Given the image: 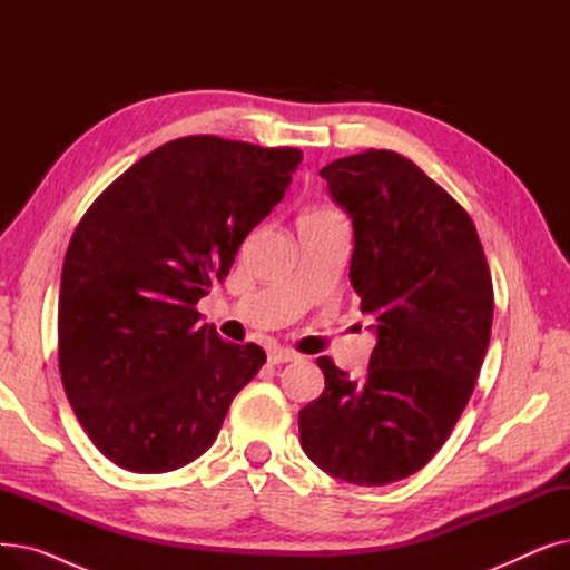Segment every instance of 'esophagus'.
<instances>
[{
	"mask_svg": "<svg viewBox=\"0 0 570 570\" xmlns=\"http://www.w3.org/2000/svg\"><path fill=\"white\" fill-rule=\"evenodd\" d=\"M267 361L273 365H282V363H291L295 361V353L288 351V348H273L267 353Z\"/></svg>",
	"mask_w": 570,
	"mask_h": 570,
	"instance_id": "34e87169",
	"label": "esophagus"
}]
</instances>
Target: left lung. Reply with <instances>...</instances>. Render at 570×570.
<instances>
[{
  "label": "left lung",
  "instance_id": "1",
  "mask_svg": "<svg viewBox=\"0 0 570 570\" xmlns=\"http://www.w3.org/2000/svg\"><path fill=\"white\" fill-rule=\"evenodd\" d=\"M353 222L348 277L376 316L363 381L321 355L325 387L301 409L307 458L340 481L387 485L451 436L490 344L494 291L466 209L393 149L318 173Z\"/></svg>",
  "mask_w": 570,
  "mask_h": 570
}]
</instances>
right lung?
Returning a JSON list of instances; mask_svg holds the SVG:
<instances>
[{
  "instance_id": "obj_1",
  "label": "right lung",
  "mask_w": 570,
  "mask_h": 570,
  "mask_svg": "<svg viewBox=\"0 0 570 570\" xmlns=\"http://www.w3.org/2000/svg\"><path fill=\"white\" fill-rule=\"evenodd\" d=\"M295 147L185 136L92 203L59 286V374L78 423L134 473H166L217 439L265 351L224 342L196 303L286 194Z\"/></svg>"
}]
</instances>
